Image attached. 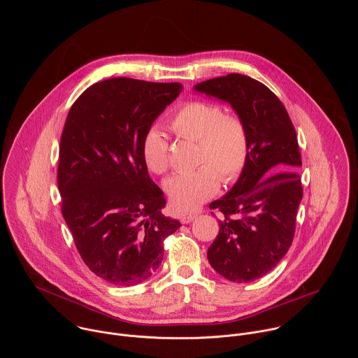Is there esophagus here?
<instances>
[{"instance_id":"34e87169","label":"esophagus","mask_w":358,"mask_h":358,"mask_svg":"<svg viewBox=\"0 0 358 358\" xmlns=\"http://www.w3.org/2000/svg\"><path fill=\"white\" fill-rule=\"evenodd\" d=\"M197 217V213H190V215H183L182 217H180V222L182 223H190V222H193L194 219Z\"/></svg>"}]
</instances>
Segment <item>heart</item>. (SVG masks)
<instances>
[{"mask_svg": "<svg viewBox=\"0 0 358 358\" xmlns=\"http://www.w3.org/2000/svg\"><path fill=\"white\" fill-rule=\"evenodd\" d=\"M169 128L179 139L197 142L196 164L192 172L179 173L165 182L171 206L176 212H190L212 197L220 180L236 182L243 173L248 153V134L244 122L226 114L216 103H186L169 118ZM146 166L157 175L169 168V143L157 127L149 128L141 145Z\"/></svg>", "mask_w": 358, "mask_h": 358, "instance_id": "b5f03b06", "label": "heart"}]
</instances>
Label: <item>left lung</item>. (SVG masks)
<instances>
[{"label":"left lung","instance_id":"obj_1","mask_svg":"<svg viewBox=\"0 0 358 358\" xmlns=\"http://www.w3.org/2000/svg\"><path fill=\"white\" fill-rule=\"evenodd\" d=\"M194 90L230 103L247 128L245 168L233 189L209 204L222 219L206 255L226 280L250 282L275 267L295 236L303 197L296 131L281 101L248 76L231 73Z\"/></svg>","mask_w":358,"mask_h":358}]
</instances>
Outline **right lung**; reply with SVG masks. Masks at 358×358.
Returning a JSON list of instances; mask_svg holds the SVG:
<instances>
[{
  "label": "right lung",
  "instance_id": "obj_1",
  "mask_svg": "<svg viewBox=\"0 0 358 358\" xmlns=\"http://www.w3.org/2000/svg\"><path fill=\"white\" fill-rule=\"evenodd\" d=\"M182 88L108 78L87 88L67 114L57 165L62 215L84 263L110 284L129 287L152 277L164 240L180 227L162 213L166 201L141 145Z\"/></svg>",
  "mask_w": 358,
  "mask_h": 358
}]
</instances>
